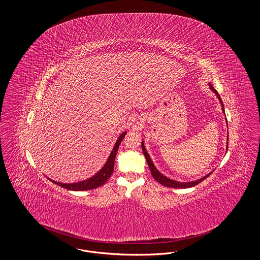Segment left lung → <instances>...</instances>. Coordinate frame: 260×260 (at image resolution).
<instances>
[{
	"mask_svg": "<svg viewBox=\"0 0 260 260\" xmlns=\"http://www.w3.org/2000/svg\"><path fill=\"white\" fill-rule=\"evenodd\" d=\"M210 87L213 91H214V93L217 95V98L219 99V101H220V103H221V105H222V111L224 113V109H223V103L222 100L220 99V96H219V94H218V92L212 87V86L210 84ZM142 151H143V154H144V156H145V159H146V161H147V164H148L149 169H150V172H151V174H152V176L155 178V180H157L159 183H161V185L167 186V187H172V188H189V187H193V186L197 185L199 184L200 182H202L203 180H205L207 177H209L210 176V173H209L208 175H206V176H204L203 178H201V179H198L197 181H192V182H187V183H183V182H177V181H174V180H172V179H170V178H168V177H166V176H164L161 173H159L158 172V170L154 167V165H153V162L151 161V159H150V157H149L148 153L146 152V149L144 147V144H143V142H142ZM227 147H228V142H227Z\"/></svg>",
	"mask_w": 260,
	"mask_h": 260,
	"instance_id": "left-lung-1",
	"label": "left lung"
}]
</instances>
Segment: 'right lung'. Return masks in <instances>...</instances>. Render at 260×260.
I'll return each instance as SVG.
<instances>
[{
    "label": "right lung",
    "mask_w": 260,
    "mask_h": 260,
    "mask_svg": "<svg viewBox=\"0 0 260 260\" xmlns=\"http://www.w3.org/2000/svg\"><path fill=\"white\" fill-rule=\"evenodd\" d=\"M126 133L122 134L121 136H119V138L117 139V142L114 146V148L112 150L111 154L108 158V160L106 161V164L104 165V167L99 171V173H96L95 175H93L92 177L88 178L85 181H81V182H77V183H71V184H65V183H60V182H56L51 180L53 183L60 186L62 188L68 189V190H73V191H85V190H90V189H94L98 188L99 186L103 185L108 178L110 177L114 171V161H115V158H116V154L118 148L121 144V142L123 141L124 136Z\"/></svg>",
    "instance_id": "obj_1"
}]
</instances>
